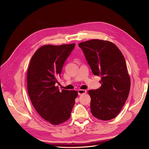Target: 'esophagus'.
<instances>
[{"instance_id": "1", "label": "esophagus", "mask_w": 149, "mask_h": 149, "mask_svg": "<svg viewBox=\"0 0 149 149\" xmlns=\"http://www.w3.org/2000/svg\"><path fill=\"white\" fill-rule=\"evenodd\" d=\"M86 93V91L84 90V89H79L78 90V93H79V95H82L84 94V93Z\"/></svg>"}]
</instances>
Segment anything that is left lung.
Here are the masks:
<instances>
[{
    "label": "left lung",
    "instance_id": "obj_1",
    "mask_svg": "<svg viewBox=\"0 0 149 149\" xmlns=\"http://www.w3.org/2000/svg\"><path fill=\"white\" fill-rule=\"evenodd\" d=\"M94 75L101 78V87L89 90L91 111L97 118L108 121L118 115L126 100L130 80L124 57L113 43L97 39L80 43Z\"/></svg>",
    "mask_w": 149,
    "mask_h": 149
}]
</instances>
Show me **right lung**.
<instances>
[{
  "label": "right lung",
  "mask_w": 149,
  "mask_h": 149,
  "mask_svg": "<svg viewBox=\"0 0 149 149\" xmlns=\"http://www.w3.org/2000/svg\"><path fill=\"white\" fill-rule=\"evenodd\" d=\"M75 44L45 45L31 58L27 73L28 95L34 107L42 118L53 125L67 121L78 95L77 91H60L57 78L75 48Z\"/></svg>",
  "instance_id": "add662e5"
}]
</instances>
